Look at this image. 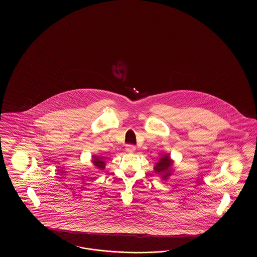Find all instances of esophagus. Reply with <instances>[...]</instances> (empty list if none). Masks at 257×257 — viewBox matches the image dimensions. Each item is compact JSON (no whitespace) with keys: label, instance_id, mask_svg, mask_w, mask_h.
I'll use <instances>...</instances> for the list:
<instances>
[{"label":"esophagus","instance_id":"esophagus-1","mask_svg":"<svg viewBox=\"0 0 257 257\" xmlns=\"http://www.w3.org/2000/svg\"><path fill=\"white\" fill-rule=\"evenodd\" d=\"M125 150H126V152H128V153H134L135 151H136V147L134 146H131V145H128L126 148H125Z\"/></svg>","mask_w":257,"mask_h":257}]
</instances>
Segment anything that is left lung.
<instances>
[{
    "label": "left lung",
    "mask_w": 257,
    "mask_h": 257,
    "mask_svg": "<svg viewBox=\"0 0 257 257\" xmlns=\"http://www.w3.org/2000/svg\"><path fill=\"white\" fill-rule=\"evenodd\" d=\"M174 161L171 159L170 154L163 155L154 166V171L162 176L163 180H168L172 174V167Z\"/></svg>",
    "instance_id": "1"
}]
</instances>
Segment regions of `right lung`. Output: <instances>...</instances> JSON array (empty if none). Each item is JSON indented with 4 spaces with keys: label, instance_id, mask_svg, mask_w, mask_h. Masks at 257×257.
I'll return each instance as SVG.
<instances>
[{
    "label": "right lung",
    "instance_id": "1",
    "mask_svg": "<svg viewBox=\"0 0 257 257\" xmlns=\"http://www.w3.org/2000/svg\"><path fill=\"white\" fill-rule=\"evenodd\" d=\"M91 163L93 164V166H94L97 170H99V171H103V170H105L106 162H105V158H104V157L96 156V155H92Z\"/></svg>",
    "mask_w": 257,
    "mask_h": 257
}]
</instances>
